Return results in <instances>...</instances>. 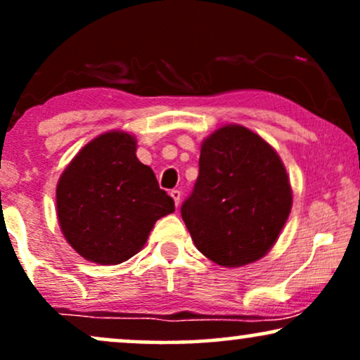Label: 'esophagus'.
Segmentation results:
<instances>
[{
  "mask_svg": "<svg viewBox=\"0 0 360 360\" xmlns=\"http://www.w3.org/2000/svg\"><path fill=\"white\" fill-rule=\"evenodd\" d=\"M169 194H171V198L174 200V205L177 208V206H179V203H181V191H179V189H172V191Z\"/></svg>",
  "mask_w": 360,
  "mask_h": 360,
  "instance_id": "obj_1",
  "label": "esophagus"
}]
</instances>
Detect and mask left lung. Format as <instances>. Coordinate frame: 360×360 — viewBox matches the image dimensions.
<instances>
[{"label":"left lung","instance_id":"1","mask_svg":"<svg viewBox=\"0 0 360 360\" xmlns=\"http://www.w3.org/2000/svg\"><path fill=\"white\" fill-rule=\"evenodd\" d=\"M292 193L278 152L242 125H225L201 143L200 174L181 214L196 249L240 267L271 250Z\"/></svg>","mask_w":360,"mask_h":360}]
</instances>
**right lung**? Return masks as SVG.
<instances>
[{
    "instance_id": "obj_1",
    "label": "right lung",
    "mask_w": 360,
    "mask_h": 360,
    "mask_svg": "<svg viewBox=\"0 0 360 360\" xmlns=\"http://www.w3.org/2000/svg\"><path fill=\"white\" fill-rule=\"evenodd\" d=\"M137 140L108 131L84 146L57 183V217L65 240L91 262H125L146 245L174 200L135 155Z\"/></svg>"
}]
</instances>
